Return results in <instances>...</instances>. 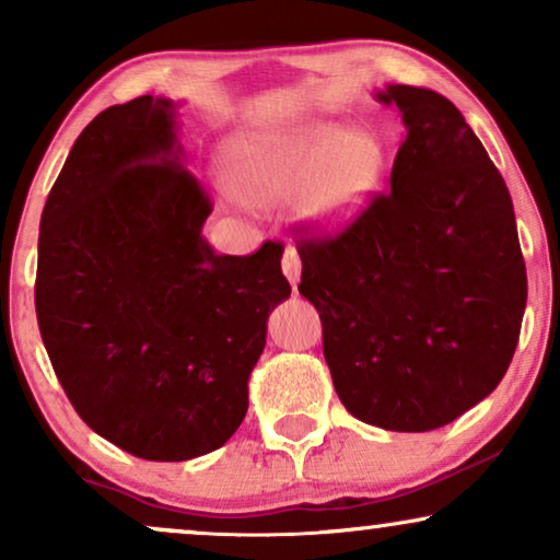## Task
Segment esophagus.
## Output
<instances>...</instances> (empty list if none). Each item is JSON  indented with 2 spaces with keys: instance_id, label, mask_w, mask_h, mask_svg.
<instances>
[{
  "instance_id": "esophagus-1",
  "label": "esophagus",
  "mask_w": 560,
  "mask_h": 560,
  "mask_svg": "<svg viewBox=\"0 0 560 560\" xmlns=\"http://www.w3.org/2000/svg\"><path fill=\"white\" fill-rule=\"evenodd\" d=\"M282 272H285V278L290 280L293 290H298V282H301V257H298V252L293 247H288L285 255H282Z\"/></svg>"
}]
</instances>
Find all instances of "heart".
Returning a JSON list of instances; mask_svg holds the SVG:
<instances>
[{
    "mask_svg": "<svg viewBox=\"0 0 560 560\" xmlns=\"http://www.w3.org/2000/svg\"><path fill=\"white\" fill-rule=\"evenodd\" d=\"M387 173V150L370 129L303 121L236 135L224 144L226 188L249 206H285L313 232L334 234L366 211Z\"/></svg>",
    "mask_w": 560,
    "mask_h": 560,
    "instance_id": "1",
    "label": "heart"
}]
</instances>
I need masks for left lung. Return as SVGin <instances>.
Wrapping results in <instances>:
<instances>
[{
    "label": "left lung",
    "instance_id": "obj_1",
    "mask_svg": "<svg viewBox=\"0 0 560 560\" xmlns=\"http://www.w3.org/2000/svg\"><path fill=\"white\" fill-rule=\"evenodd\" d=\"M405 140L389 190L336 236L301 240L303 298L324 324L343 408L400 433L456 420L500 385L527 301L515 209L446 96L389 83Z\"/></svg>",
    "mask_w": 560,
    "mask_h": 560
}]
</instances>
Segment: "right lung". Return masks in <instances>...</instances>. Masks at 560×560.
Listing matches in <instances>:
<instances>
[{"instance_id": "add662e5", "label": "right lung", "mask_w": 560, "mask_h": 560, "mask_svg": "<svg viewBox=\"0 0 560 560\" xmlns=\"http://www.w3.org/2000/svg\"><path fill=\"white\" fill-rule=\"evenodd\" d=\"M178 104L137 96L73 142L37 240L35 311L91 431L148 462L224 446L247 416L267 318L290 295L282 247L217 255L183 167Z\"/></svg>"}]
</instances>
